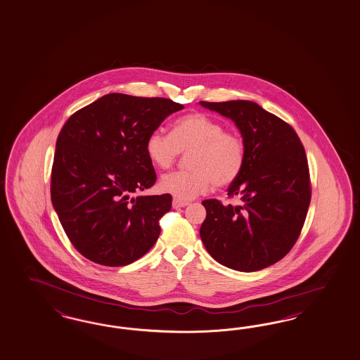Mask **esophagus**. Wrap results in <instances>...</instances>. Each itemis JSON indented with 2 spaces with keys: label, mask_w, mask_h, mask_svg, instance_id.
I'll return each mask as SVG.
<instances>
[{
  "label": "esophagus",
  "mask_w": 360,
  "mask_h": 360,
  "mask_svg": "<svg viewBox=\"0 0 360 360\" xmlns=\"http://www.w3.org/2000/svg\"><path fill=\"white\" fill-rule=\"evenodd\" d=\"M188 205V202L186 200H181V199H173V207L174 209H179V207H186Z\"/></svg>",
  "instance_id": "1"
}]
</instances>
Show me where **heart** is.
Here are the masks:
<instances>
[{
  "mask_svg": "<svg viewBox=\"0 0 360 360\" xmlns=\"http://www.w3.org/2000/svg\"><path fill=\"white\" fill-rule=\"evenodd\" d=\"M145 150L150 162L169 169L181 153L190 154L188 172L162 176V191L181 200L197 198L212 185L230 186L242 173L246 146L242 136L226 131L222 122L203 112H191L175 121L172 134L157 129L150 133Z\"/></svg>",
  "mask_w": 360,
  "mask_h": 360,
  "instance_id": "1",
  "label": "heart"
}]
</instances>
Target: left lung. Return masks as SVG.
Masks as SVG:
<instances>
[{"label":"left lung","mask_w":360,"mask_h":360,"mask_svg":"<svg viewBox=\"0 0 360 360\" xmlns=\"http://www.w3.org/2000/svg\"><path fill=\"white\" fill-rule=\"evenodd\" d=\"M236 124L246 146L242 173L229 187L240 205L206 199L200 239L211 257L236 271H258L292 248L310 206L306 151L295 130L251 101L199 102Z\"/></svg>","instance_id":"obj_1"}]
</instances>
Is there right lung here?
Segmentation results:
<instances>
[{
	"mask_svg": "<svg viewBox=\"0 0 360 360\" xmlns=\"http://www.w3.org/2000/svg\"><path fill=\"white\" fill-rule=\"evenodd\" d=\"M184 105L112 93L75 112L57 138L51 203L89 261L126 266L157 242L172 195H138L157 175L145 150L151 131Z\"/></svg>",
	"mask_w": 360,
	"mask_h": 360,
	"instance_id": "right-lung-1",
	"label": "right lung"
}]
</instances>
